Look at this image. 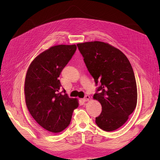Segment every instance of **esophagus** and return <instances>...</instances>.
<instances>
[{"label": "esophagus", "mask_w": 160, "mask_h": 160, "mask_svg": "<svg viewBox=\"0 0 160 160\" xmlns=\"http://www.w3.org/2000/svg\"><path fill=\"white\" fill-rule=\"evenodd\" d=\"M89 98H90L89 96H88V95H86V96H84V98L82 99V100L84 101V102H87V101H88V100H89Z\"/></svg>", "instance_id": "34e87169"}]
</instances>
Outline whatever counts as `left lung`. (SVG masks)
Wrapping results in <instances>:
<instances>
[{
    "instance_id": "8db88e82",
    "label": "left lung",
    "mask_w": 160,
    "mask_h": 160,
    "mask_svg": "<svg viewBox=\"0 0 160 160\" xmlns=\"http://www.w3.org/2000/svg\"><path fill=\"white\" fill-rule=\"evenodd\" d=\"M88 71L98 87L93 95L102 112L96 123L113 131L127 121L137 105V84L129 60L120 50L100 41L77 45Z\"/></svg>"
}]
</instances>
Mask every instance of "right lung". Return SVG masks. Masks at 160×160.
<instances>
[{
  "label": "right lung",
  "mask_w": 160,
  "mask_h": 160,
  "mask_svg": "<svg viewBox=\"0 0 160 160\" xmlns=\"http://www.w3.org/2000/svg\"><path fill=\"white\" fill-rule=\"evenodd\" d=\"M76 49V45L50 47L32 61L26 74L27 107L37 123L49 132L64 130L78 107V100L69 98L58 79Z\"/></svg>",
  "instance_id": "add662e5"
}]
</instances>
